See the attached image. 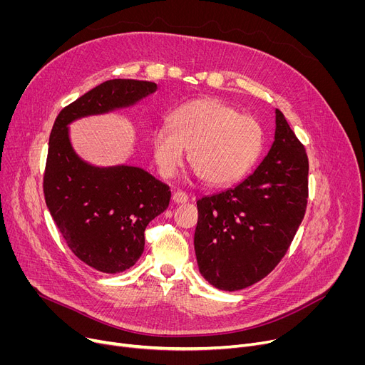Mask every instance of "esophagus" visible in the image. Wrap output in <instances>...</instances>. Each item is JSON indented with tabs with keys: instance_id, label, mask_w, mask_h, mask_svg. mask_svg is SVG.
Returning a JSON list of instances; mask_svg holds the SVG:
<instances>
[{
	"instance_id": "34e87169",
	"label": "esophagus",
	"mask_w": 365,
	"mask_h": 365,
	"mask_svg": "<svg viewBox=\"0 0 365 365\" xmlns=\"http://www.w3.org/2000/svg\"><path fill=\"white\" fill-rule=\"evenodd\" d=\"M187 201H189L187 195H186L185 192H182V190H178V192L173 194V202H176V204H185V202H187Z\"/></svg>"
}]
</instances>
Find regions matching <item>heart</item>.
Wrapping results in <instances>:
<instances>
[{
	"mask_svg": "<svg viewBox=\"0 0 365 365\" xmlns=\"http://www.w3.org/2000/svg\"><path fill=\"white\" fill-rule=\"evenodd\" d=\"M150 143L161 176H175L189 150L200 178L222 186L240 180L255 165L263 149V130L225 102L200 99L173 110L168 127L153 130Z\"/></svg>",
	"mask_w": 365,
	"mask_h": 365,
	"instance_id": "obj_1",
	"label": "heart"
}]
</instances>
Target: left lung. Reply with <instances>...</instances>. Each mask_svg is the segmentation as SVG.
<instances>
[{
    "mask_svg": "<svg viewBox=\"0 0 365 365\" xmlns=\"http://www.w3.org/2000/svg\"><path fill=\"white\" fill-rule=\"evenodd\" d=\"M308 155L284 113L266 157L234 187L197 201L194 247L201 275L237 292L263 279L284 257L308 204Z\"/></svg>",
    "mask_w": 365,
    "mask_h": 365,
    "instance_id": "1",
    "label": "left lung"
}]
</instances>
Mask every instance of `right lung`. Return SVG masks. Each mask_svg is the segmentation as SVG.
<instances>
[{"label": "right lung", "mask_w": 365, "mask_h": 365, "mask_svg": "<svg viewBox=\"0 0 365 365\" xmlns=\"http://www.w3.org/2000/svg\"><path fill=\"white\" fill-rule=\"evenodd\" d=\"M157 90L149 81H105L63 108L50 134L46 204L72 253L103 274L124 272L139 260L145 229L165 212L171 192L140 167L83 160L72 146L69 124L131 108Z\"/></svg>", "instance_id": "obj_1"}]
</instances>
